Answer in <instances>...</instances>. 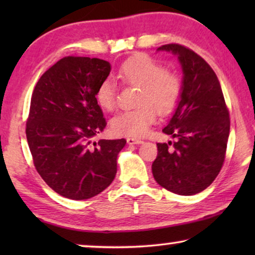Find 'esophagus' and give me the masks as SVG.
Wrapping results in <instances>:
<instances>
[{
    "instance_id": "1",
    "label": "esophagus",
    "mask_w": 255,
    "mask_h": 255,
    "mask_svg": "<svg viewBox=\"0 0 255 255\" xmlns=\"http://www.w3.org/2000/svg\"><path fill=\"white\" fill-rule=\"evenodd\" d=\"M127 141H128V144H130V145H132V144H141V142H142L141 139L133 138V137H128L127 139Z\"/></svg>"
}]
</instances>
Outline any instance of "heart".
Wrapping results in <instances>:
<instances>
[{
  "label": "heart",
  "instance_id": "b5f03b06",
  "mask_svg": "<svg viewBox=\"0 0 255 255\" xmlns=\"http://www.w3.org/2000/svg\"><path fill=\"white\" fill-rule=\"evenodd\" d=\"M117 78L124 85L139 87L133 109L124 110L111 121V130L118 135H142L154 123L156 111L168 115L175 109L182 94L179 76L147 54L139 53L122 62ZM96 101L108 111L115 109L117 102L116 85L109 79L97 87Z\"/></svg>",
  "mask_w": 255,
  "mask_h": 255
}]
</instances>
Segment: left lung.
Instances as JSON below:
<instances>
[{
    "label": "left lung",
    "instance_id": "left-lung-1",
    "mask_svg": "<svg viewBox=\"0 0 255 255\" xmlns=\"http://www.w3.org/2000/svg\"><path fill=\"white\" fill-rule=\"evenodd\" d=\"M159 50L179 55L183 86L175 114L162 130L176 140L156 144L152 173L162 188L189 196L208 188L221 172L230 113L217 75L203 58L180 44H166Z\"/></svg>",
    "mask_w": 255,
    "mask_h": 255
}]
</instances>
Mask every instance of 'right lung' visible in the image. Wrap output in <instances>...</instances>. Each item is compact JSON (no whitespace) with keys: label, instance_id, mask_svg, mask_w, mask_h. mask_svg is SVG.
<instances>
[{"label":"right lung","instance_id":"right-lung-1","mask_svg":"<svg viewBox=\"0 0 255 255\" xmlns=\"http://www.w3.org/2000/svg\"><path fill=\"white\" fill-rule=\"evenodd\" d=\"M110 64L69 55L47 69L31 96L25 133L33 165L55 193L87 200L110 186L117 173L122 139L95 137L107 127L96 101Z\"/></svg>","mask_w":255,"mask_h":255}]
</instances>
